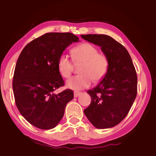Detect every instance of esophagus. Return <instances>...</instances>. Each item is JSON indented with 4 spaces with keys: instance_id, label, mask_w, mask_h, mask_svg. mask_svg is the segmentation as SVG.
I'll use <instances>...</instances> for the list:
<instances>
[{
    "instance_id": "esophagus-1",
    "label": "esophagus",
    "mask_w": 156,
    "mask_h": 156,
    "mask_svg": "<svg viewBox=\"0 0 156 156\" xmlns=\"http://www.w3.org/2000/svg\"><path fill=\"white\" fill-rule=\"evenodd\" d=\"M81 93L80 92H74L73 93V95H74V98H78L79 95H80Z\"/></svg>"
}]
</instances>
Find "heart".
<instances>
[{
    "instance_id": "heart-1",
    "label": "heart",
    "mask_w": 156,
    "mask_h": 156,
    "mask_svg": "<svg viewBox=\"0 0 156 156\" xmlns=\"http://www.w3.org/2000/svg\"><path fill=\"white\" fill-rule=\"evenodd\" d=\"M73 60L75 63L83 64L80 69L81 74L73 76L66 83L67 88L81 90L89 87L93 80L101 81L105 77L109 63L106 55L99 53L93 45L85 43L76 47L73 50ZM58 69L64 78H69L73 69V62L66 54L63 53L58 61Z\"/></svg>"
}]
</instances>
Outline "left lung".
Returning <instances> with one entry per match:
<instances>
[{
	"label": "left lung",
	"instance_id": "8db88e82",
	"mask_svg": "<svg viewBox=\"0 0 156 156\" xmlns=\"http://www.w3.org/2000/svg\"><path fill=\"white\" fill-rule=\"evenodd\" d=\"M81 37L101 47L109 63L105 77L87 91L91 102L84 113L96 128H110L126 117L136 97L137 76L134 64L127 50L111 37L89 34Z\"/></svg>",
	"mask_w": 156,
	"mask_h": 156
}]
</instances>
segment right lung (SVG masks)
Returning <instances> with one entry per match:
<instances>
[{
	"instance_id": "right-lung-1",
	"label": "right lung",
	"mask_w": 156,
	"mask_h": 156,
	"mask_svg": "<svg viewBox=\"0 0 156 156\" xmlns=\"http://www.w3.org/2000/svg\"><path fill=\"white\" fill-rule=\"evenodd\" d=\"M79 39L70 33H48L28 44L20 55L14 71L13 90L20 114L41 129L55 127L62 119L72 90L58 94L64 81L58 61L66 48Z\"/></svg>"
}]
</instances>
